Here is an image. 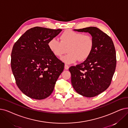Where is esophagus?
<instances>
[{
  "label": "esophagus",
  "mask_w": 128,
  "mask_h": 128,
  "mask_svg": "<svg viewBox=\"0 0 128 128\" xmlns=\"http://www.w3.org/2000/svg\"><path fill=\"white\" fill-rule=\"evenodd\" d=\"M69 66H68V65H67V64H65V65H64V69H65L66 70H68V69H69Z\"/></svg>",
  "instance_id": "34e87169"
}]
</instances>
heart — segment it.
<instances>
[{
    "mask_svg": "<svg viewBox=\"0 0 128 128\" xmlns=\"http://www.w3.org/2000/svg\"><path fill=\"white\" fill-rule=\"evenodd\" d=\"M60 41L55 38L49 40L48 47L52 54L61 57L67 52L68 54L61 58L66 64H70L78 60L82 62L90 56L94 48V40L89 34L67 30L61 34Z\"/></svg>",
    "mask_w": 128,
    "mask_h": 128,
    "instance_id": "b5f03b06",
    "label": "heart"
}]
</instances>
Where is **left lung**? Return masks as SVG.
Returning <instances> with one entry per match:
<instances>
[{
	"label": "left lung",
	"mask_w": 128,
	"mask_h": 128,
	"mask_svg": "<svg viewBox=\"0 0 128 128\" xmlns=\"http://www.w3.org/2000/svg\"><path fill=\"white\" fill-rule=\"evenodd\" d=\"M74 30L89 32L94 40V48L89 57L69 69L71 84L76 91L91 98L103 92L110 85L116 67L114 46L109 36L96 27Z\"/></svg>",
	"instance_id": "8db88e82"
}]
</instances>
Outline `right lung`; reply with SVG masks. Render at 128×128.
Returning <instances> with one entry per match:
<instances>
[{"label":"right lung","mask_w":128,"mask_h":128,"mask_svg":"<svg viewBox=\"0 0 128 128\" xmlns=\"http://www.w3.org/2000/svg\"><path fill=\"white\" fill-rule=\"evenodd\" d=\"M61 31L35 27L26 32L14 45L12 73L19 89L29 98L42 100L48 97L64 69V63L48 47L49 40Z\"/></svg>","instance_id":"add662e5"}]
</instances>
